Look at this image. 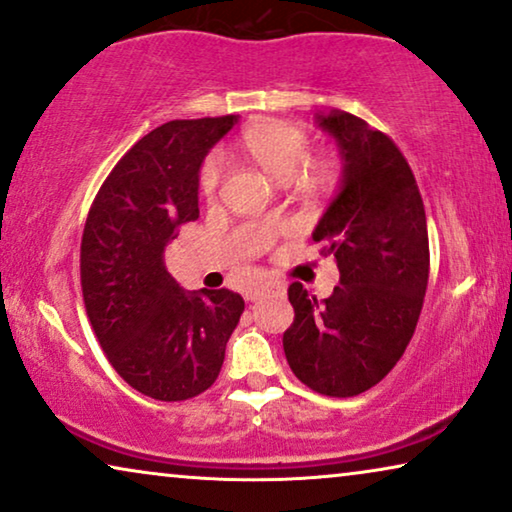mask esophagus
<instances>
[{"label":"esophagus","instance_id":"obj_1","mask_svg":"<svg viewBox=\"0 0 512 512\" xmlns=\"http://www.w3.org/2000/svg\"><path fill=\"white\" fill-rule=\"evenodd\" d=\"M279 291V286L277 284H258L256 289H251L249 293H247V298L249 300H261V298H265V296H270V293H277Z\"/></svg>","mask_w":512,"mask_h":512}]
</instances>
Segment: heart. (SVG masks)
Wrapping results in <instances>:
<instances>
[{
	"label": "heart",
	"instance_id": "1",
	"mask_svg": "<svg viewBox=\"0 0 512 512\" xmlns=\"http://www.w3.org/2000/svg\"><path fill=\"white\" fill-rule=\"evenodd\" d=\"M242 151L268 172L279 184H296L305 191H324L338 181L340 167L333 156H312L310 158V137L298 125L286 121H263L251 125L242 135ZM226 163L219 153L205 158L200 167L198 186L205 198H214L223 184Z\"/></svg>",
	"mask_w": 512,
	"mask_h": 512
}]
</instances>
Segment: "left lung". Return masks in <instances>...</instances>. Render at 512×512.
<instances>
[{
	"label": "left lung",
	"mask_w": 512,
	"mask_h": 512,
	"mask_svg": "<svg viewBox=\"0 0 512 512\" xmlns=\"http://www.w3.org/2000/svg\"><path fill=\"white\" fill-rule=\"evenodd\" d=\"M345 158L340 193L314 230L340 284L324 300L289 286L286 361L305 387L359 396L389 375L415 333L429 284V230L415 174L394 139L347 111L317 114Z\"/></svg>",
	"instance_id": "1"
}]
</instances>
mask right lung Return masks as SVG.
Wrapping results in <instances>:
<instances>
[{
  "label": "right lung",
  "mask_w": 512,
  "mask_h": 512,
  "mask_svg": "<svg viewBox=\"0 0 512 512\" xmlns=\"http://www.w3.org/2000/svg\"><path fill=\"white\" fill-rule=\"evenodd\" d=\"M235 116L170 121L114 165L81 237V291L90 326L118 375L139 394L177 403L221 373L244 300L228 289L186 293L163 251L198 219V172Z\"/></svg>",
  "instance_id": "right-lung-1"
}]
</instances>
